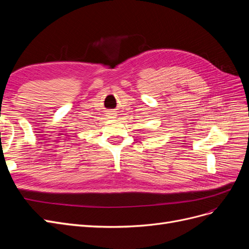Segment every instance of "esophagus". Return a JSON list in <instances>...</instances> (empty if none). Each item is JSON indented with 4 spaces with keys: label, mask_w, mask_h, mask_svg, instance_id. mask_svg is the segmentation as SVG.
<instances>
[{
    "label": "esophagus",
    "mask_w": 249,
    "mask_h": 249,
    "mask_svg": "<svg viewBox=\"0 0 249 249\" xmlns=\"http://www.w3.org/2000/svg\"><path fill=\"white\" fill-rule=\"evenodd\" d=\"M113 114H114V113H112V114H111V115H113Z\"/></svg>",
    "instance_id": "34e87169"
}]
</instances>
